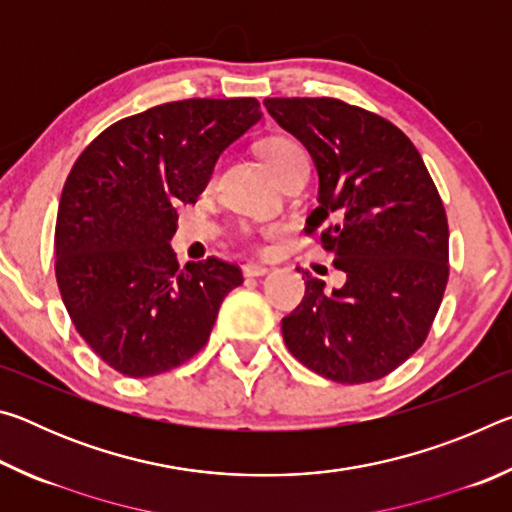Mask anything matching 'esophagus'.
Returning a JSON list of instances; mask_svg holds the SVG:
<instances>
[{
    "mask_svg": "<svg viewBox=\"0 0 512 512\" xmlns=\"http://www.w3.org/2000/svg\"><path fill=\"white\" fill-rule=\"evenodd\" d=\"M268 268L264 264H257V262H248L244 264V275L246 277H259V275H266Z\"/></svg>",
    "mask_w": 512,
    "mask_h": 512,
    "instance_id": "esophagus-1",
    "label": "esophagus"
}]
</instances>
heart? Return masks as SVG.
<instances>
[{
    "label": "heart",
    "instance_id": "heart-1",
    "mask_svg": "<svg viewBox=\"0 0 512 512\" xmlns=\"http://www.w3.org/2000/svg\"><path fill=\"white\" fill-rule=\"evenodd\" d=\"M259 153H262L266 167L271 169V173L277 180H280V183L291 178L293 173L307 171V153L289 135L266 137V140L259 144ZM214 176H216V171L210 173V183L214 180ZM246 239H253L250 237V232H246Z\"/></svg>",
    "mask_w": 512,
    "mask_h": 512
}]
</instances>
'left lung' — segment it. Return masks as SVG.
<instances>
[{"mask_svg":"<svg viewBox=\"0 0 512 512\" xmlns=\"http://www.w3.org/2000/svg\"><path fill=\"white\" fill-rule=\"evenodd\" d=\"M264 106L316 162L318 207L305 232L348 277L325 293L323 280L302 273L305 298L282 318L284 343L302 366L339 384L391 375L427 341L445 296L443 198L393 121L332 97Z\"/></svg>","mask_w":512,"mask_h":512,"instance_id":"1","label":"left lung"}]
</instances>
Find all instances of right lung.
I'll list each match as a JSON object with an SVG mask.
<instances>
[{
  "label": "right lung",
  "instance_id": "add662e5",
  "mask_svg": "<svg viewBox=\"0 0 512 512\" xmlns=\"http://www.w3.org/2000/svg\"><path fill=\"white\" fill-rule=\"evenodd\" d=\"M259 101L185 99L115 121L85 146L56 216V282L76 332L126 377H155L205 348L237 264L180 271L176 207L196 203L225 146L259 121Z\"/></svg>",
  "mask_w": 512,
  "mask_h": 512
}]
</instances>
